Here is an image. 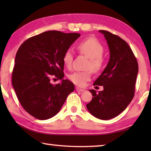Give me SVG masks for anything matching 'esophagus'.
<instances>
[{
	"instance_id": "obj_1",
	"label": "esophagus",
	"mask_w": 151,
	"mask_h": 151,
	"mask_svg": "<svg viewBox=\"0 0 151 151\" xmlns=\"http://www.w3.org/2000/svg\"><path fill=\"white\" fill-rule=\"evenodd\" d=\"M76 91H78V92H83V91H85V89L81 88L78 87V86H76Z\"/></svg>"
}]
</instances>
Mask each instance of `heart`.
<instances>
[{
	"instance_id": "1",
	"label": "heart",
	"mask_w": 151,
	"mask_h": 151,
	"mask_svg": "<svg viewBox=\"0 0 151 151\" xmlns=\"http://www.w3.org/2000/svg\"><path fill=\"white\" fill-rule=\"evenodd\" d=\"M76 49L82 55L89 58L87 68H91L93 72H99L103 67L104 59L103 57L104 48L98 40L94 39H88L81 42L76 46ZM74 58V52L72 49H68L63 56L64 64L70 67ZM70 80L79 86L86 85L91 78V70L75 71L68 75Z\"/></svg>"
}]
</instances>
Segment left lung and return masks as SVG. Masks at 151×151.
Masks as SVG:
<instances>
[{
  "mask_svg": "<svg viewBox=\"0 0 151 151\" xmlns=\"http://www.w3.org/2000/svg\"><path fill=\"white\" fill-rule=\"evenodd\" d=\"M99 32L106 40L110 58L93 84L103 86V91L96 93L93 89L89 90L93 99L86 104V108L96 118L109 120L121 114L133 99L139 66L126 41L106 30Z\"/></svg>",
  "mask_w": 151,
  "mask_h": 151,
  "instance_id": "8db88e82",
  "label": "left lung"
}]
</instances>
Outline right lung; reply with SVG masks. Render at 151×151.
Instances as JSON below:
<instances>
[{"mask_svg":"<svg viewBox=\"0 0 151 151\" xmlns=\"http://www.w3.org/2000/svg\"><path fill=\"white\" fill-rule=\"evenodd\" d=\"M80 36L49 30L29 38L18 50L12 86L23 109L36 119L47 120L56 115L75 91L72 82L63 79V56ZM52 76L61 83L51 84Z\"/></svg>","mask_w":151,"mask_h":151,"instance_id":"add662e5","label":"right lung"}]
</instances>
